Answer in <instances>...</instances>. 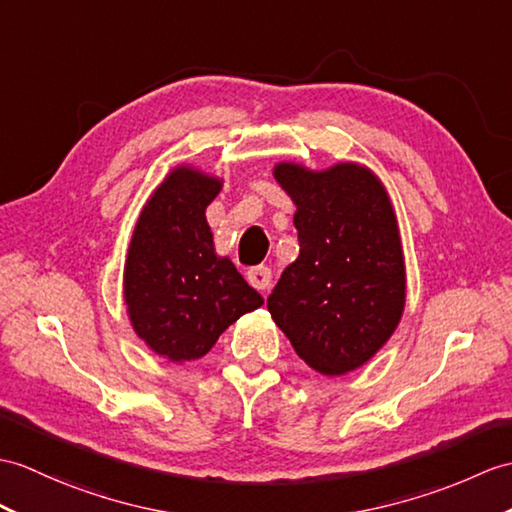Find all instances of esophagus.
<instances>
[{
    "label": "esophagus",
    "mask_w": 512,
    "mask_h": 512,
    "mask_svg": "<svg viewBox=\"0 0 512 512\" xmlns=\"http://www.w3.org/2000/svg\"><path fill=\"white\" fill-rule=\"evenodd\" d=\"M248 283L253 285V288L266 292L270 288V279H272V270L266 266H255L248 270Z\"/></svg>",
    "instance_id": "34e87169"
}]
</instances>
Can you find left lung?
Segmentation results:
<instances>
[{"label": "left lung", "mask_w": 512, "mask_h": 512, "mask_svg": "<svg viewBox=\"0 0 512 512\" xmlns=\"http://www.w3.org/2000/svg\"><path fill=\"white\" fill-rule=\"evenodd\" d=\"M272 174L296 205L301 251L268 312L307 366L347 375L384 347L406 307L395 207L379 176L355 161L325 170L281 161Z\"/></svg>", "instance_id": "1"}]
</instances>
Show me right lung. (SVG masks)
Here are the masks:
<instances>
[{
    "instance_id": "right-lung-1",
    "label": "right lung",
    "mask_w": 512,
    "mask_h": 512,
    "mask_svg": "<svg viewBox=\"0 0 512 512\" xmlns=\"http://www.w3.org/2000/svg\"><path fill=\"white\" fill-rule=\"evenodd\" d=\"M222 178L181 163L141 209L124 264V303L146 347L200 360L237 318L264 305L229 257L216 253L205 211Z\"/></svg>"
}]
</instances>
